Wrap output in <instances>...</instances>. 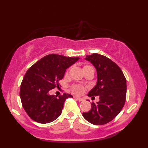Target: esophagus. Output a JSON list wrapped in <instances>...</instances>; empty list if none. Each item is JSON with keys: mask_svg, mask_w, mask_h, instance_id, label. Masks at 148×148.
Listing matches in <instances>:
<instances>
[{"mask_svg": "<svg viewBox=\"0 0 148 148\" xmlns=\"http://www.w3.org/2000/svg\"><path fill=\"white\" fill-rule=\"evenodd\" d=\"M76 99L77 100H78L79 101H84V99H83L79 98V97H76Z\"/></svg>", "mask_w": 148, "mask_h": 148, "instance_id": "obj_1", "label": "esophagus"}]
</instances>
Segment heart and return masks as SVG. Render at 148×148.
<instances>
[{
    "instance_id": "heart-1",
    "label": "heart",
    "mask_w": 148,
    "mask_h": 148,
    "mask_svg": "<svg viewBox=\"0 0 148 148\" xmlns=\"http://www.w3.org/2000/svg\"><path fill=\"white\" fill-rule=\"evenodd\" d=\"M84 90V87H82V86H79V85H76V86H74L72 87V91L77 95H80L83 92Z\"/></svg>"
}]
</instances>
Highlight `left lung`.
Returning a JSON list of instances; mask_svg holds the SVG:
<instances>
[{"label":"left lung","instance_id":"obj_1","mask_svg":"<svg viewBox=\"0 0 148 148\" xmlns=\"http://www.w3.org/2000/svg\"><path fill=\"white\" fill-rule=\"evenodd\" d=\"M97 73V84L88 96H99V102H92L91 109L82 115L87 121L96 125H104L116 117L126 100V79L121 69L109 58L98 53L86 56Z\"/></svg>","mask_w":148,"mask_h":148}]
</instances>
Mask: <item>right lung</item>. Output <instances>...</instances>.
I'll use <instances>...</instances> for the list:
<instances>
[{"label":"right lung","mask_w":148,"mask_h":148,"mask_svg":"<svg viewBox=\"0 0 148 148\" xmlns=\"http://www.w3.org/2000/svg\"><path fill=\"white\" fill-rule=\"evenodd\" d=\"M79 57L49 54L30 67L20 87V98L26 113L39 123L53 121L61 114L65 100L72 98L64 93L57 97L49 95L52 89L58 87L67 69Z\"/></svg>","instance_id":"right-lung-1"}]
</instances>
